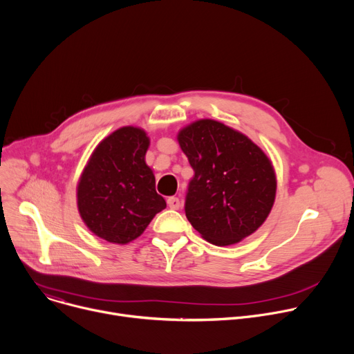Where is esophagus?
<instances>
[{
  "mask_svg": "<svg viewBox=\"0 0 354 354\" xmlns=\"http://www.w3.org/2000/svg\"><path fill=\"white\" fill-rule=\"evenodd\" d=\"M167 203H168V206H169L171 209H174V210H178V209L180 207V200H179L178 197H175V196H172V197H168Z\"/></svg>",
  "mask_w": 354,
  "mask_h": 354,
  "instance_id": "obj_1",
  "label": "esophagus"
}]
</instances>
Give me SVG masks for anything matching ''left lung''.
I'll list each match as a JSON object with an SVG mask.
<instances>
[{
    "mask_svg": "<svg viewBox=\"0 0 354 354\" xmlns=\"http://www.w3.org/2000/svg\"><path fill=\"white\" fill-rule=\"evenodd\" d=\"M194 171L185 213L193 228L217 246L234 245L268 218L277 180L272 161L245 134L212 119H200L178 133Z\"/></svg>",
    "mask_w": 354,
    "mask_h": 354,
    "instance_id": "8db88e82",
    "label": "left lung"
}]
</instances>
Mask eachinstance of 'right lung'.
<instances>
[{
	"label": "right lung",
	"instance_id": "add662e5",
	"mask_svg": "<svg viewBox=\"0 0 354 354\" xmlns=\"http://www.w3.org/2000/svg\"><path fill=\"white\" fill-rule=\"evenodd\" d=\"M148 145L142 129L120 127L96 145L80 176V216L91 232L111 243L134 241L167 207L145 164Z\"/></svg>",
	"mask_w": 354,
	"mask_h": 354
}]
</instances>
